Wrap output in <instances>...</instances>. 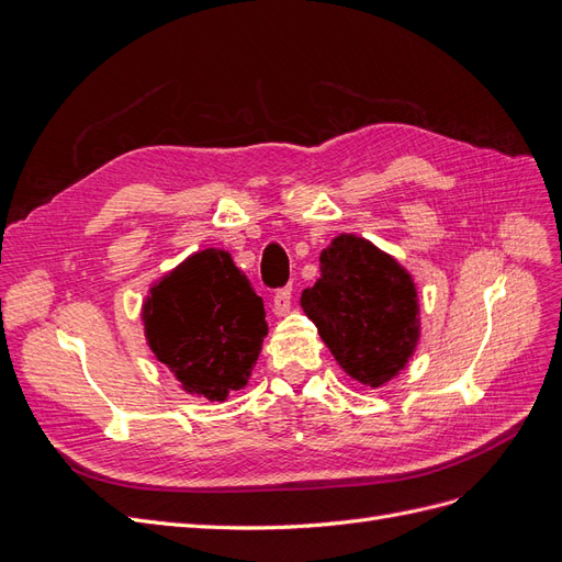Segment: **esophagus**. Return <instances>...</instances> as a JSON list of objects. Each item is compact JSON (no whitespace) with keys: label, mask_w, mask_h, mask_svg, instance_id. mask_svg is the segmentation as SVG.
I'll return each instance as SVG.
<instances>
[{"label":"esophagus","mask_w":562,"mask_h":562,"mask_svg":"<svg viewBox=\"0 0 562 562\" xmlns=\"http://www.w3.org/2000/svg\"><path fill=\"white\" fill-rule=\"evenodd\" d=\"M291 304H293V288L291 285L279 288L274 295V314L285 316L288 312H291Z\"/></svg>","instance_id":"34e87169"}]
</instances>
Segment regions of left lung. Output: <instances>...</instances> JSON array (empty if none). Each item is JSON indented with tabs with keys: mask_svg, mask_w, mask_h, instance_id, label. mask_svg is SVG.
Wrapping results in <instances>:
<instances>
[{
	"mask_svg": "<svg viewBox=\"0 0 562 562\" xmlns=\"http://www.w3.org/2000/svg\"><path fill=\"white\" fill-rule=\"evenodd\" d=\"M302 310L349 378L382 386L411 359L419 339L411 274L361 236L342 234L321 252V279Z\"/></svg>",
	"mask_w": 562,
	"mask_h": 562,
	"instance_id": "obj_1",
	"label": "left lung"
}]
</instances>
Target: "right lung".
Masks as SVG:
<instances>
[{
  "label": "right lung",
  "instance_id": "right-lung-1",
  "mask_svg": "<svg viewBox=\"0 0 562 562\" xmlns=\"http://www.w3.org/2000/svg\"><path fill=\"white\" fill-rule=\"evenodd\" d=\"M145 335L187 394L225 401L246 386L267 335L265 304L229 252L201 250L149 291Z\"/></svg>",
  "mask_w": 562,
  "mask_h": 562
}]
</instances>
